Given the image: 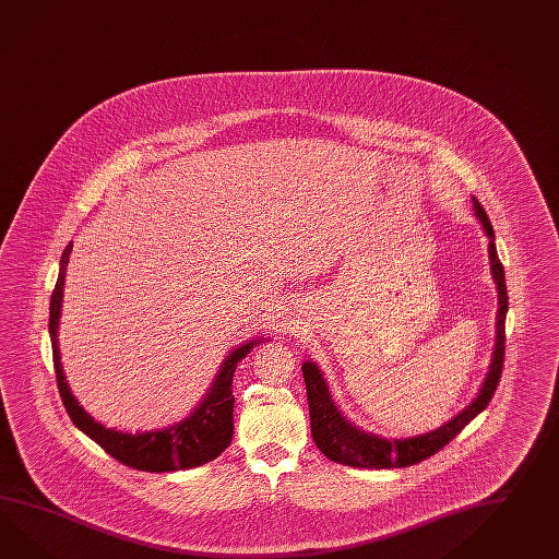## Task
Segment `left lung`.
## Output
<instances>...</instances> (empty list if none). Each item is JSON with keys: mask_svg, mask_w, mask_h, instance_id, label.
Returning a JSON list of instances; mask_svg holds the SVG:
<instances>
[{"mask_svg": "<svg viewBox=\"0 0 559 559\" xmlns=\"http://www.w3.org/2000/svg\"><path fill=\"white\" fill-rule=\"evenodd\" d=\"M473 205H475V216L480 222L485 234L489 236L490 273L499 293L497 295L499 297L497 341H495V352L490 359L489 373L483 381L480 392L461 414H456L452 420L442 424L432 432L388 440V438L369 435L355 428L354 424L349 423L335 406L329 385L323 380V373L313 361H305L302 376H305L309 414H311V435L317 449L321 450L329 461L347 464V466H359V468H402V466L420 463L424 459L436 454L438 450L444 449L466 424L489 406L490 397L495 395V390L501 380V371H503L504 317L509 309V299H507L503 264L495 248V230L490 226L487 212L483 210V205L478 204L477 198H473Z\"/></svg>", "mask_w": 559, "mask_h": 559, "instance_id": "left-lung-1", "label": "left lung"}]
</instances>
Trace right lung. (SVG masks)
<instances>
[{
    "mask_svg": "<svg viewBox=\"0 0 559 559\" xmlns=\"http://www.w3.org/2000/svg\"><path fill=\"white\" fill-rule=\"evenodd\" d=\"M70 252H72V242L64 248L60 259V273L50 299V323H48L58 392L64 408L69 412L70 420L84 435L93 438L100 449L109 452L112 459L136 471L171 473V471L202 466L218 459L219 454L228 449L234 436V414H231L234 412V395H231L234 371L238 368V361L245 359L260 340L248 341L228 354L212 388L207 390L204 400L188 418L179 420L178 424H171L167 428L135 432V435L107 428L105 424L96 423L88 412H84L79 400L72 395L69 381L64 378V369L60 364L58 323H60V309H62V295H64L62 288H64Z\"/></svg>",
    "mask_w": 559,
    "mask_h": 559,
    "instance_id": "1",
    "label": "right lung"
}]
</instances>
